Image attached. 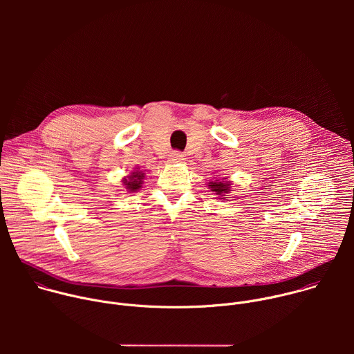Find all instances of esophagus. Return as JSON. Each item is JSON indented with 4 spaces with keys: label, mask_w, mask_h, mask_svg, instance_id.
<instances>
[{
    "label": "esophagus",
    "mask_w": 354,
    "mask_h": 354,
    "mask_svg": "<svg viewBox=\"0 0 354 354\" xmlns=\"http://www.w3.org/2000/svg\"><path fill=\"white\" fill-rule=\"evenodd\" d=\"M185 158H183V154H180V153H178V151H175V153H172L171 156H169V161L172 162V164H179V162H182Z\"/></svg>",
    "instance_id": "34e87169"
}]
</instances>
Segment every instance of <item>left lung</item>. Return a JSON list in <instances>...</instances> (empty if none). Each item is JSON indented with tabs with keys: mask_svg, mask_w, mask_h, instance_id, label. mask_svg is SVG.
Instances as JSON below:
<instances>
[{
	"mask_svg": "<svg viewBox=\"0 0 354 354\" xmlns=\"http://www.w3.org/2000/svg\"><path fill=\"white\" fill-rule=\"evenodd\" d=\"M207 186L212 192H214V194L218 196V198H227L228 193L231 192L232 182L228 180V178H221V179H216V180L209 182Z\"/></svg>",
	"mask_w": 354,
	"mask_h": 354,
	"instance_id": "obj_1",
	"label": "left lung"
}]
</instances>
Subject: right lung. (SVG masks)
Returning a JSON list of instances; mask_svg holds the SVG:
<instances>
[{
    "mask_svg": "<svg viewBox=\"0 0 354 354\" xmlns=\"http://www.w3.org/2000/svg\"><path fill=\"white\" fill-rule=\"evenodd\" d=\"M144 179H145L144 171H141L140 168L136 167V168H133V171L127 176H124L122 179V185L124 186L126 192L136 193V192H138L142 187Z\"/></svg>",
    "mask_w": 354,
    "mask_h": 354,
    "instance_id": "right-lung-1",
    "label": "right lung"
}]
</instances>
